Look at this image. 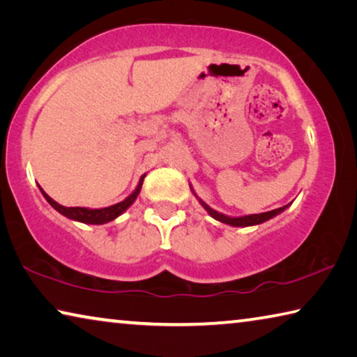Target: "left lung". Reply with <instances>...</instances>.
<instances>
[{
    "label": "left lung",
    "mask_w": 357,
    "mask_h": 357,
    "mask_svg": "<svg viewBox=\"0 0 357 357\" xmlns=\"http://www.w3.org/2000/svg\"><path fill=\"white\" fill-rule=\"evenodd\" d=\"M202 203V206L208 211V213L214 217L215 220L219 222H223V223H228V225H233V227H250V225H258V223H263L266 220H269L271 217L277 215L279 213H282L283 209H285L287 206H282V208H277V209H273V211H268V213H261V214H252V215H244V217H228V215H223V214H219L217 211H214L213 208H209L206 203Z\"/></svg>",
    "instance_id": "left-lung-1"
}]
</instances>
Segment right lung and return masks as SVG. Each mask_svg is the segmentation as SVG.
<instances>
[{
	"label": "right lung",
	"instance_id": "right-lung-1",
	"mask_svg": "<svg viewBox=\"0 0 357 357\" xmlns=\"http://www.w3.org/2000/svg\"><path fill=\"white\" fill-rule=\"evenodd\" d=\"M142 184H143V178L140 179V184L135 189V192L132 193L130 197L126 198L124 202H121L118 204H113L110 208H104V209H88V208H66L61 206V204H58L55 200H52L50 197L47 195V193L40 189L42 195L45 197V200L52 204L53 208H55L58 213H61L63 215L69 217V219H74L78 222H83V223H91V225H100V223H107L113 219H116L119 214H123L126 209H128L132 203L135 202V198L138 193L142 190Z\"/></svg>",
	"mask_w": 357,
	"mask_h": 357
}]
</instances>
